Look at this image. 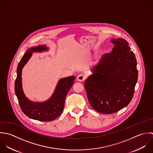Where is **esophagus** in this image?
I'll return each instance as SVG.
<instances>
[{
  "label": "esophagus",
  "mask_w": 153,
  "mask_h": 153,
  "mask_svg": "<svg viewBox=\"0 0 153 153\" xmlns=\"http://www.w3.org/2000/svg\"><path fill=\"white\" fill-rule=\"evenodd\" d=\"M86 77L85 75H83V74H80L77 76V80L79 82H83L86 79Z\"/></svg>",
  "instance_id": "esophagus-1"
}]
</instances>
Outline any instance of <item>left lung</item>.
I'll use <instances>...</instances> for the list:
<instances>
[{
    "instance_id": "1",
    "label": "left lung",
    "mask_w": 153,
    "mask_h": 153,
    "mask_svg": "<svg viewBox=\"0 0 153 153\" xmlns=\"http://www.w3.org/2000/svg\"><path fill=\"white\" fill-rule=\"evenodd\" d=\"M110 41L114 44L112 52L93 66L84 84L90 105L105 114L115 113L129 103L138 80L137 60L128 42L122 38Z\"/></svg>"
}]
</instances>
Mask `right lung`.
I'll use <instances>...</instances> for the list:
<instances>
[{"label": "right lung", "mask_w": 153, "mask_h": 153, "mask_svg": "<svg viewBox=\"0 0 153 153\" xmlns=\"http://www.w3.org/2000/svg\"><path fill=\"white\" fill-rule=\"evenodd\" d=\"M49 49L45 45L31 47L24 54L17 67V76L15 82V91L21 109L30 118L39 121H51L61 115L66 95L72 87L75 76H69L59 80L53 95L47 100L42 102H32L25 95L22 84V71L30 59L32 53L47 51Z\"/></svg>", "instance_id": "add662e5"}]
</instances>
